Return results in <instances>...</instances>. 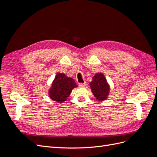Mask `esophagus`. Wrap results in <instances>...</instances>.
<instances>
[{
    "label": "esophagus",
    "instance_id": "obj_1",
    "mask_svg": "<svg viewBox=\"0 0 157 157\" xmlns=\"http://www.w3.org/2000/svg\"><path fill=\"white\" fill-rule=\"evenodd\" d=\"M86 86V82L84 83H79V87H85Z\"/></svg>",
    "mask_w": 157,
    "mask_h": 157
}]
</instances>
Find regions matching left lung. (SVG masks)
Masks as SVG:
<instances>
[{
	"label": "left lung",
	"mask_w": 157,
	"mask_h": 157,
	"mask_svg": "<svg viewBox=\"0 0 157 157\" xmlns=\"http://www.w3.org/2000/svg\"><path fill=\"white\" fill-rule=\"evenodd\" d=\"M90 86L94 96L99 101H104L108 98L110 93V86L105 76L101 73H98L92 78Z\"/></svg>",
	"instance_id": "8db88e82"
}]
</instances>
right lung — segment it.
Wrapping results in <instances>:
<instances>
[{"label": "right lung", "instance_id": "add662e5", "mask_svg": "<svg viewBox=\"0 0 157 157\" xmlns=\"http://www.w3.org/2000/svg\"><path fill=\"white\" fill-rule=\"evenodd\" d=\"M76 87L78 85L74 79L67 77L63 73H57L49 90V96L54 101L63 103Z\"/></svg>", "mask_w": 157, "mask_h": 157}]
</instances>
